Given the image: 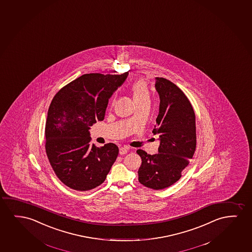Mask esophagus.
Returning a JSON list of instances; mask_svg holds the SVG:
<instances>
[{"instance_id": "obj_1", "label": "esophagus", "mask_w": 252, "mask_h": 252, "mask_svg": "<svg viewBox=\"0 0 252 252\" xmlns=\"http://www.w3.org/2000/svg\"><path fill=\"white\" fill-rule=\"evenodd\" d=\"M128 150H129V148L126 147V146H124V147H121V148H120V154H121V155H125V154H126L128 152Z\"/></svg>"}]
</instances>
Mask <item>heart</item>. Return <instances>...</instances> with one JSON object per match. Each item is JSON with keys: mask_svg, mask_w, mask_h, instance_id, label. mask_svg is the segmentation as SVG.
Listing matches in <instances>:
<instances>
[{"mask_svg": "<svg viewBox=\"0 0 252 252\" xmlns=\"http://www.w3.org/2000/svg\"><path fill=\"white\" fill-rule=\"evenodd\" d=\"M131 91H132V95L136 103L145 101V100H150L151 93L145 82L139 81L133 83L131 86Z\"/></svg>", "mask_w": 252, "mask_h": 252, "instance_id": "b5f03b06", "label": "heart"}]
</instances>
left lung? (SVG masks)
I'll list each match as a JSON object with an SVG mask.
<instances>
[{
    "instance_id": "1",
    "label": "left lung",
    "mask_w": 252,
    "mask_h": 252,
    "mask_svg": "<svg viewBox=\"0 0 252 252\" xmlns=\"http://www.w3.org/2000/svg\"><path fill=\"white\" fill-rule=\"evenodd\" d=\"M160 98L157 125L152 132L159 134L158 153H137L142 159L138 182L149 189H163L176 183L189 163L196 148L195 114L189 100L175 83L156 77Z\"/></svg>"
}]
</instances>
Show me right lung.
<instances>
[{"mask_svg":"<svg viewBox=\"0 0 252 252\" xmlns=\"http://www.w3.org/2000/svg\"><path fill=\"white\" fill-rule=\"evenodd\" d=\"M121 75L84 74L59 90L45 122V152L56 176L77 191L103 183L119 154L113 143L92 145L90 126L103 121L108 100L126 79Z\"/></svg>","mask_w":252,"mask_h":252,"instance_id":"obj_1","label":"right lung"}]
</instances>
